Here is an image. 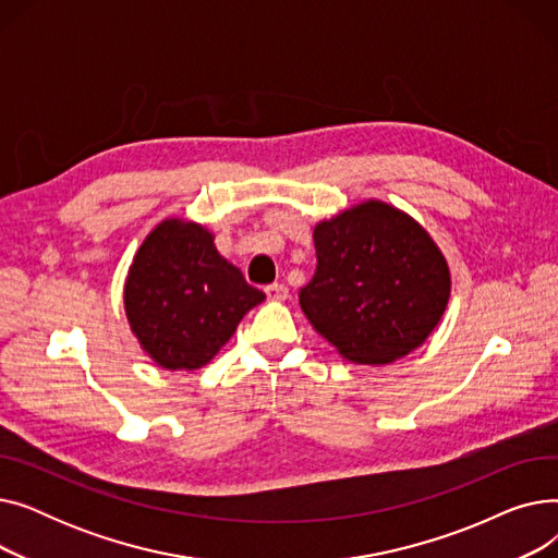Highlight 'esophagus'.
Instances as JSON below:
<instances>
[{
    "mask_svg": "<svg viewBox=\"0 0 558 558\" xmlns=\"http://www.w3.org/2000/svg\"><path fill=\"white\" fill-rule=\"evenodd\" d=\"M264 291H267V299L269 301H284L289 296V289L282 282L267 284V287H264Z\"/></svg>",
    "mask_w": 558,
    "mask_h": 558,
    "instance_id": "34e87169",
    "label": "esophagus"
}]
</instances>
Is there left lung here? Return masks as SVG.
Listing matches in <instances>:
<instances>
[{
  "mask_svg": "<svg viewBox=\"0 0 558 558\" xmlns=\"http://www.w3.org/2000/svg\"><path fill=\"white\" fill-rule=\"evenodd\" d=\"M316 271L299 291L314 330L355 364H389L418 348L444 316L448 262L429 234L368 201L314 228Z\"/></svg>",
  "mask_w": 558,
  "mask_h": 558,
  "instance_id": "obj_1",
  "label": "left lung"
}]
</instances>
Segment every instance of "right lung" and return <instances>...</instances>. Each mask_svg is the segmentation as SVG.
<instances>
[{
	"instance_id": "right-lung-1",
	"label": "right lung",
	"mask_w": 558,
	"mask_h": 558,
	"mask_svg": "<svg viewBox=\"0 0 558 558\" xmlns=\"http://www.w3.org/2000/svg\"><path fill=\"white\" fill-rule=\"evenodd\" d=\"M262 301V291L217 253L208 230L179 219L162 221L144 240L124 289L131 330L173 371L208 364Z\"/></svg>"
}]
</instances>
